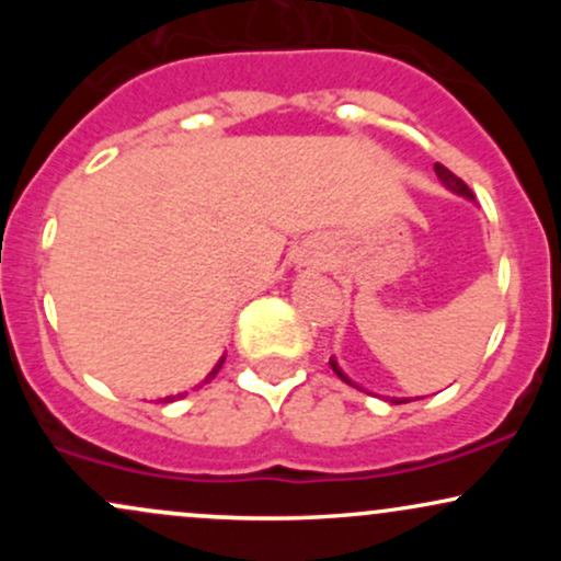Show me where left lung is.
Segmentation results:
<instances>
[{
	"instance_id": "8db88e82",
	"label": "left lung",
	"mask_w": 561,
	"mask_h": 561,
	"mask_svg": "<svg viewBox=\"0 0 561 561\" xmlns=\"http://www.w3.org/2000/svg\"><path fill=\"white\" fill-rule=\"evenodd\" d=\"M435 173H437V179H440V182H443V186H446V190H450V192H454V195H459V197H467V199H474V195H472V192H469V186H467L465 182H461V179H459V176H456V173H450V171L446 169V165L435 163ZM330 366H332V371H334V375H337L340 379H343V382H347V385H353V382H351V379H347V375H345V371H343V369H340V366H337V362H334V358H330ZM353 388H356V385H353ZM388 401H390V403H405V401H403V398H388Z\"/></svg>"
}]
</instances>
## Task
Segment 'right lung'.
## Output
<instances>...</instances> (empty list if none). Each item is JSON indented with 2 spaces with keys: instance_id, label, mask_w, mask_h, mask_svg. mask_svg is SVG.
Instances as JSON below:
<instances>
[{
  "instance_id": "obj_1",
  "label": "right lung",
  "mask_w": 561,
  "mask_h": 561,
  "mask_svg": "<svg viewBox=\"0 0 561 561\" xmlns=\"http://www.w3.org/2000/svg\"><path fill=\"white\" fill-rule=\"evenodd\" d=\"M221 364H224V358H221V362H218V364L214 366V371H210V375H208V377H205V382H208V379H214V377L218 375V369H221Z\"/></svg>"
}]
</instances>
